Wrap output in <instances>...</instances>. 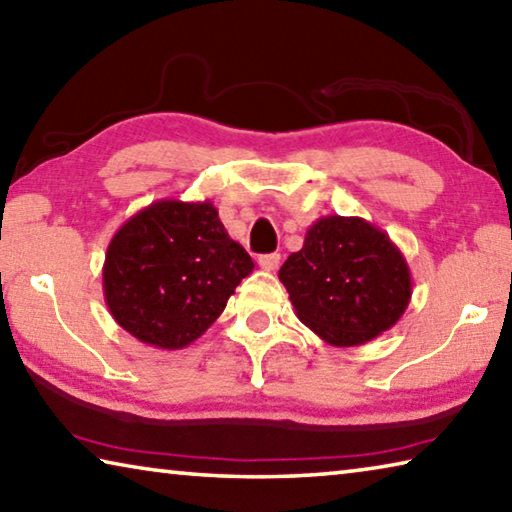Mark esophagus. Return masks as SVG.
Listing matches in <instances>:
<instances>
[{
	"instance_id": "esophagus-1",
	"label": "esophagus",
	"mask_w": 512,
	"mask_h": 512,
	"mask_svg": "<svg viewBox=\"0 0 512 512\" xmlns=\"http://www.w3.org/2000/svg\"><path fill=\"white\" fill-rule=\"evenodd\" d=\"M280 253H266V255H259V266L264 268V271H275L277 266H280Z\"/></svg>"
}]
</instances>
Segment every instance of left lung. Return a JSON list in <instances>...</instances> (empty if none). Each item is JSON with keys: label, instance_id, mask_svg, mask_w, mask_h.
<instances>
[{"label": "left lung", "instance_id": "1", "mask_svg": "<svg viewBox=\"0 0 512 512\" xmlns=\"http://www.w3.org/2000/svg\"><path fill=\"white\" fill-rule=\"evenodd\" d=\"M277 277L296 316L336 348L368 343L391 329L413 293L400 248L359 216L318 219Z\"/></svg>", "mask_w": 512, "mask_h": 512}]
</instances>
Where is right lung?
Returning <instances> with one entry per match:
<instances>
[{
  "mask_svg": "<svg viewBox=\"0 0 512 512\" xmlns=\"http://www.w3.org/2000/svg\"><path fill=\"white\" fill-rule=\"evenodd\" d=\"M253 268L210 201L164 198L115 232L103 262V296L137 341L180 350L221 316Z\"/></svg>",
  "mask_w": 512,
  "mask_h": 512,
  "instance_id": "right-lung-1",
  "label": "right lung"
}]
</instances>
